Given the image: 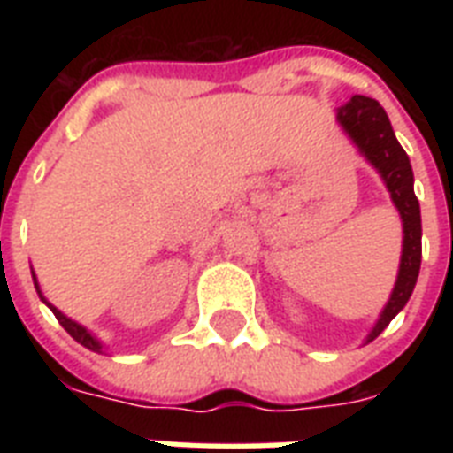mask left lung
I'll return each mask as SVG.
<instances>
[{
	"mask_svg": "<svg viewBox=\"0 0 453 453\" xmlns=\"http://www.w3.org/2000/svg\"><path fill=\"white\" fill-rule=\"evenodd\" d=\"M338 122L348 131V136L355 141L362 155L379 169L386 180L390 197L404 223V247H402L400 275L395 282L393 296L388 301L379 324L369 334V341L379 336L386 329L390 319L407 305L409 296L418 280L421 270V206L414 195V171L409 164L407 152L395 138L386 110L380 108L379 101L369 96H352L343 108L338 110Z\"/></svg>",
	"mask_w": 453,
	"mask_h": 453,
	"instance_id": "8db88e82",
	"label": "left lung"
}]
</instances>
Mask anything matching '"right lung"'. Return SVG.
I'll use <instances>...</instances> for the list:
<instances>
[{
  "label": "right lung",
  "mask_w": 453,
  "mask_h": 453,
  "mask_svg": "<svg viewBox=\"0 0 453 453\" xmlns=\"http://www.w3.org/2000/svg\"><path fill=\"white\" fill-rule=\"evenodd\" d=\"M32 277H35V275H32ZM37 291H39V287H37ZM49 308L53 310V315H56V319H58V322H60V326H63V329H65L67 334H70V336H73L74 341H77V343H81V345H84V348H88V350L101 352V343H98V341H96V338L91 336V334H88V331L84 329V326H80V324H77V322H73L70 317L63 315V312L53 308V305H49Z\"/></svg>",
  "instance_id": "obj_1"
}]
</instances>
